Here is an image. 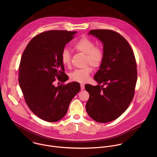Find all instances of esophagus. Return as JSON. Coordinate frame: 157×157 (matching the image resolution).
Returning <instances> with one entry per match:
<instances>
[{"label":"esophagus","instance_id":"esophagus-1","mask_svg":"<svg viewBox=\"0 0 157 157\" xmlns=\"http://www.w3.org/2000/svg\"><path fill=\"white\" fill-rule=\"evenodd\" d=\"M80 87H81V90H83L85 89V86L83 84H80Z\"/></svg>","mask_w":157,"mask_h":157}]
</instances>
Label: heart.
<instances>
[{"mask_svg": "<svg viewBox=\"0 0 157 157\" xmlns=\"http://www.w3.org/2000/svg\"><path fill=\"white\" fill-rule=\"evenodd\" d=\"M74 48L84 54H86L85 65L90 63L93 67H98L104 58L103 49L95 46V42L88 37H83L75 42ZM61 61L65 67H69L71 65V54L67 49H63L61 53ZM92 68L90 66L75 69L70 74L71 80L79 83H86L90 80V74Z\"/></svg>", "mask_w": 157, "mask_h": 157, "instance_id": "1", "label": "heart"}]
</instances>
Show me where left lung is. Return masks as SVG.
<instances>
[{
  "mask_svg": "<svg viewBox=\"0 0 157 157\" xmlns=\"http://www.w3.org/2000/svg\"><path fill=\"white\" fill-rule=\"evenodd\" d=\"M89 34L102 42L104 58L94 77L98 85L85 86L90 94L86 110L94 120L108 123L119 117L133 99L136 63L131 46L119 33L109 29H93Z\"/></svg>",
  "mask_w": 157,
  "mask_h": 157,
  "instance_id": "obj_1",
  "label": "left lung"
}]
</instances>
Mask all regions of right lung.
I'll use <instances>...</instances> for the list:
<instances>
[{
	"label": "right lung",
	"instance_id": "add662e5",
	"mask_svg": "<svg viewBox=\"0 0 157 157\" xmlns=\"http://www.w3.org/2000/svg\"><path fill=\"white\" fill-rule=\"evenodd\" d=\"M76 33L45 31L33 38L23 52L19 65L20 87L30 110L46 121L61 120L80 90L78 82L61 84L57 87L53 84L57 78L62 82L68 79L64 72L61 53Z\"/></svg>",
	"mask_w": 157,
	"mask_h": 157
}]
</instances>
